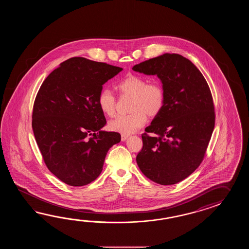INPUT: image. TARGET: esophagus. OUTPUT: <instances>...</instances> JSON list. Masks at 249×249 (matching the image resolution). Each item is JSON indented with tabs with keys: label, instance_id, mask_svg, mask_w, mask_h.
Here are the masks:
<instances>
[{
	"label": "esophagus",
	"instance_id": "esophagus-1",
	"mask_svg": "<svg viewBox=\"0 0 249 249\" xmlns=\"http://www.w3.org/2000/svg\"><path fill=\"white\" fill-rule=\"evenodd\" d=\"M127 138H128V135H127V134H122V135H121V140H122L123 142H124V141H125Z\"/></svg>",
	"mask_w": 249,
	"mask_h": 249
}]
</instances>
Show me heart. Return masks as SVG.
I'll use <instances>...</instances> for the list:
<instances>
[{
  "mask_svg": "<svg viewBox=\"0 0 249 249\" xmlns=\"http://www.w3.org/2000/svg\"><path fill=\"white\" fill-rule=\"evenodd\" d=\"M120 95L132 96L130 111L126 116H119L109 122L114 132L130 134L145 124L148 117L159 116L165 103V91L159 82H150L137 74H129L117 85ZM98 105L101 112L107 117L116 113L117 99L111 90L103 89L98 96Z\"/></svg>",
  "mask_w": 249,
  "mask_h": 249,
  "instance_id": "1",
  "label": "heart"
}]
</instances>
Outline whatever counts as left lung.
I'll return each mask as SVG.
<instances>
[{
  "label": "left lung",
  "mask_w": 249,
  "mask_h": 249,
  "mask_svg": "<svg viewBox=\"0 0 249 249\" xmlns=\"http://www.w3.org/2000/svg\"><path fill=\"white\" fill-rule=\"evenodd\" d=\"M132 70L157 74L165 91L162 111L142 134L138 166L156 183H178L199 166L207 152L215 122L210 88L196 66L176 53L149 58Z\"/></svg>",
  "instance_id": "left-lung-1"
}]
</instances>
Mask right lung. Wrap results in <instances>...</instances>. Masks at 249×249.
I'll return each instance as SVG.
<instances>
[{
  "instance_id": "1",
  "label": "right lung",
  "mask_w": 249,
  "mask_h": 249,
  "mask_svg": "<svg viewBox=\"0 0 249 249\" xmlns=\"http://www.w3.org/2000/svg\"><path fill=\"white\" fill-rule=\"evenodd\" d=\"M122 68L74 57L43 81L34 102L32 127L48 169L64 183L87 185L101 175L108 149L120 133L101 131L98 105L102 85Z\"/></svg>"
}]
</instances>
